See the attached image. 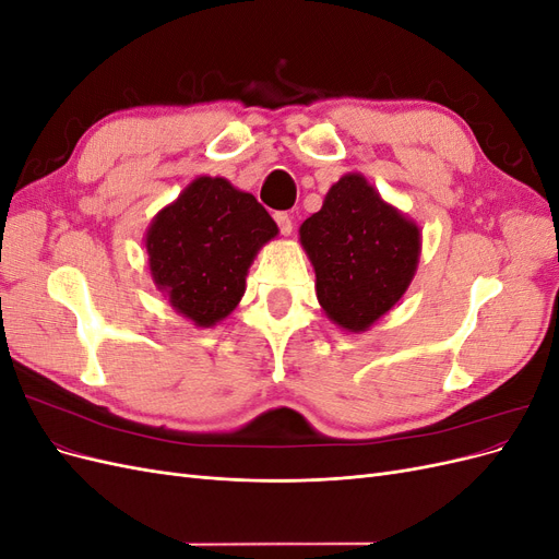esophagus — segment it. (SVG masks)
<instances>
[{"mask_svg": "<svg viewBox=\"0 0 559 559\" xmlns=\"http://www.w3.org/2000/svg\"><path fill=\"white\" fill-rule=\"evenodd\" d=\"M275 222H277V228H280L282 235H292L294 222H292L289 214H286V212H275Z\"/></svg>", "mask_w": 559, "mask_h": 559, "instance_id": "obj_1", "label": "esophagus"}]
</instances>
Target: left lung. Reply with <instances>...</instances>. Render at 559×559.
<instances>
[{
  "mask_svg": "<svg viewBox=\"0 0 559 559\" xmlns=\"http://www.w3.org/2000/svg\"><path fill=\"white\" fill-rule=\"evenodd\" d=\"M300 242L314 265L319 306L354 333L396 306L419 259V228L361 175L331 186L321 210L302 222Z\"/></svg>",
  "mask_w": 559,
  "mask_h": 559,
  "instance_id": "left-lung-1",
  "label": "left lung"
}]
</instances>
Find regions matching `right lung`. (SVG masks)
<instances>
[{"label":"right lung","mask_w":559,"mask_h":559,"mask_svg":"<svg viewBox=\"0 0 559 559\" xmlns=\"http://www.w3.org/2000/svg\"><path fill=\"white\" fill-rule=\"evenodd\" d=\"M275 235L277 224L251 193L198 177L146 233L151 275L177 312L214 326L238 306L253 257Z\"/></svg>","instance_id":"obj_1"}]
</instances>
